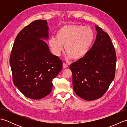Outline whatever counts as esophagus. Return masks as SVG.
I'll use <instances>...</instances> for the list:
<instances>
[{
    "label": "esophagus",
    "mask_w": 127,
    "mask_h": 127,
    "mask_svg": "<svg viewBox=\"0 0 127 127\" xmlns=\"http://www.w3.org/2000/svg\"><path fill=\"white\" fill-rule=\"evenodd\" d=\"M63 68H68V65L67 64H66V63H63Z\"/></svg>",
    "instance_id": "obj_1"
}]
</instances>
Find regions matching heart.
<instances>
[{
	"instance_id": "obj_1",
	"label": "heart",
	"mask_w": 127,
	"mask_h": 127,
	"mask_svg": "<svg viewBox=\"0 0 127 127\" xmlns=\"http://www.w3.org/2000/svg\"><path fill=\"white\" fill-rule=\"evenodd\" d=\"M93 31L88 27L77 25L62 26L56 34V38L51 37L48 44L52 52L60 56L63 46L67 52L66 57L75 60L82 58L87 55L93 41Z\"/></svg>"
}]
</instances>
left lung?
<instances>
[{"instance_id": "left-lung-1", "label": "left lung", "mask_w": 127, "mask_h": 127, "mask_svg": "<svg viewBox=\"0 0 127 127\" xmlns=\"http://www.w3.org/2000/svg\"><path fill=\"white\" fill-rule=\"evenodd\" d=\"M96 39L84 57L70 65L77 95L86 100L98 99L108 90L115 76L116 55L110 37L95 26Z\"/></svg>"}]
</instances>
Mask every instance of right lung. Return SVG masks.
Returning a JSON list of instances; mask_svg holds the SVG:
<instances>
[{
    "label": "right lung",
    "mask_w": 127,
    "mask_h": 127,
    "mask_svg": "<svg viewBox=\"0 0 127 127\" xmlns=\"http://www.w3.org/2000/svg\"><path fill=\"white\" fill-rule=\"evenodd\" d=\"M46 20H36L16 36L10 57L13 82L24 95L40 99L52 91L53 79L63 68V62L52 55L43 39H48Z\"/></svg>",
    "instance_id": "add662e5"
}]
</instances>
